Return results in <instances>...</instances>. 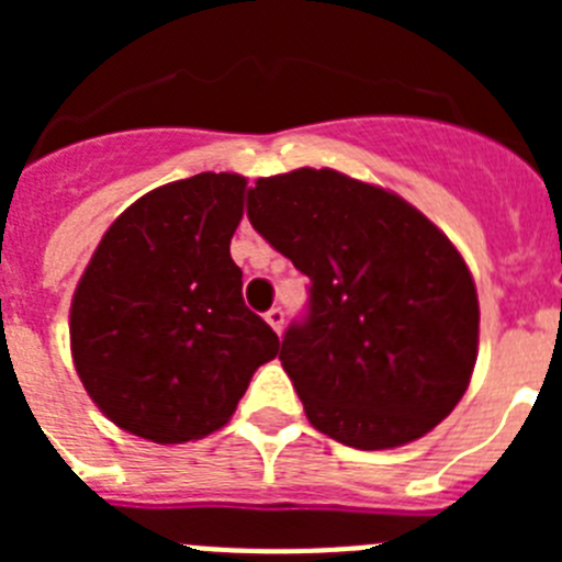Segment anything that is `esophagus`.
I'll return each mask as SVG.
<instances>
[{
	"label": "esophagus",
	"mask_w": 562,
	"mask_h": 562,
	"mask_svg": "<svg viewBox=\"0 0 562 562\" xmlns=\"http://www.w3.org/2000/svg\"><path fill=\"white\" fill-rule=\"evenodd\" d=\"M265 317H267V324L276 329V335H281V329H284V310H281V306H272Z\"/></svg>",
	"instance_id": "esophagus-1"
}]
</instances>
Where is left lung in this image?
<instances>
[{
    "instance_id": "left-lung-1",
    "label": "left lung",
    "mask_w": 562,
    "mask_h": 562,
    "mask_svg": "<svg viewBox=\"0 0 562 562\" xmlns=\"http://www.w3.org/2000/svg\"><path fill=\"white\" fill-rule=\"evenodd\" d=\"M247 220L310 278L278 360L312 425L360 450L434 430L479 351L473 276L450 238L396 193L331 168L258 180Z\"/></svg>"
}]
</instances>
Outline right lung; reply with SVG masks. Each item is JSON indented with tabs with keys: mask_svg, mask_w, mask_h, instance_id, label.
<instances>
[{
	"mask_svg": "<svg viewBox=\"0 0 562 562\" xmlns=\"http://www.w3.org/2000/svg\"><path fill=\"white\" fill-rule=\"evenodd\" d=\"M241 196L245 177L196 173L140 196L101 238L69 340L83 389L117 428L157 445L202 439L278 355L231 258Z\"/></svg>",
	"mask_w": 562,
	"mask_h": 562,
	"instance_id": "1",
	"label": "right lung"
}]
</instances>
